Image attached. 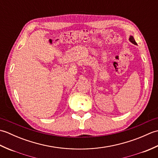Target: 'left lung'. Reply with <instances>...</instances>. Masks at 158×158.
Listing matches in <instances>:
<instances>
[{"instance_id": "left-lung-1", "label": "left lung", "mask_w": 158, "mask_h": 158, "mask_svg": "<svg viewBox=\"0 0 158 158\" xmlns=\"http://www.w3.org/2000/svg\"><path fill=\"white\" fill-rule=\"evenodd\" d=\"M129 41L132 43H133L134 45H137V43H136V41H135V39H134V37L132 36H130V38H129Z\"/></svg>"}]
</instances>
